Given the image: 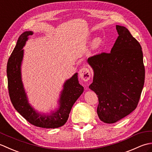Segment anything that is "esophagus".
<instances>
[{"instance_id":"esophagus-1","label":"esophagus","mask_w":152,"mask_h":152,"mask_svg":"<svg viewBox=\"0 0 152 152\" xmlns=\"http://www.w3.org/2000/svg\"><path fill=\"white\" fill-rule=\"evenodd\" d=\"M79 76L83 81H88L91 77L89 69L88 68L82 67L79 71Z\"/></svg>"}]
</instances>
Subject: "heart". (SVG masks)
Here are the masks:
<instances>
[{"instance_id":"1","label":"heart","mask_w":152,"mask_h":152,"mask_svg":"<svg viewBox=\"0 0 152 152\" xmlns=\"http://www.w3.org/2000/svg\"><path fill=\"white\" fill-rule=\"evenodd\" d=\"M101 42H102V41L101 39H100V38H96V39H95L92 44L93 49L95 50V49H96V48H98L100 46H101Z\"/></svg>"}]
</instances>
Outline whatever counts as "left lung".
<instances>
[{
    "instance_id": "obj_1",
    "label": "left lung",
    "mask_w": 152,
    "mask_h": 152,
    "mask_svg": "<svg viewBox=\"0 0 152 152\" xmlns=\"http://www.w3.org/2000/svg\"><path fill=\"white\" fill-rule=\"evenodd\" d=\"M119 36L110 53L88 58L94 70L89 89L97 95V114L106 124H114L134 111L139 102L145 79L140 43L125 27L116 25Z\"/></svg>"
}]
</instances>
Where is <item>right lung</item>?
<instances>
[{
	"instance_id": "right-lung-1",
	"label": "right lung",
	"mask_w": 152,
	"mask_h": 152,
	"mask_svg": "<svg viewBox=\"0 0 152 152\" xmlns=\"http://www.w3.org/2000/svg\"><path fill=\"white\" fill-rule=\"evenodd\" d=\"M33 32H25L19 37L17 44L13 50L7 63L8 93L15 109L27 121L37 127L42 128H58L66 122L74 102L83 91L80 84L78 74L76 73L64 83V89L60 98V108L50 115H42L34 110L28 103L26 94L21 79V63L23 55L22 50Z\"/></svg>"
}]
</instances>
